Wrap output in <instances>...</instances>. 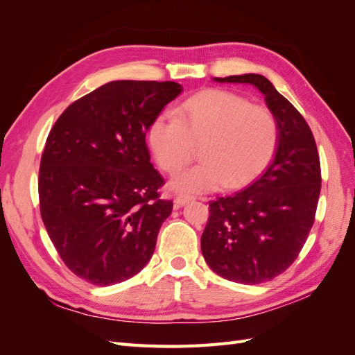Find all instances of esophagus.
Here are the masks:
<instances>
[{"mask_svg": "<svg viewBox=\"0 0 355 355\" xmlns=\"http://www.w3.org/2000/svg\"><path fill=\"white\" fill-rule=\"evenodd\" d=\"M192 200H194V197H191V196H178V197L175 198V207L185 206V204H188V202L192 201Z\"/></svg>", "mask_w": 355, "mask_h": 355, "instance_id": "obj_1", "label": "esophagus"}]
</instances>
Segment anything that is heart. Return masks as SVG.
I'll use <instances>...</instances> for the list:
<instances>
[{
    "mask_svg": "<svg viewBox=\"0 0 355 355\" xmlns=\"http://www.w3.org/2000/svg\"><path fill=\"white\" fill-rule=\"evenodd\" d=\"M278 139L280 127L270 110L219 89L192 96L175 115L161 112L148 128L149 148L170 175L184 168L201 145V163L170 182L175 191L192 194L247 185L271 163Z\"/></svg>",
    "mask_w": 355,
    "mask_h": 355,
    "instance_id": "heart-1",
    "label": "heart"
}]
</instances>
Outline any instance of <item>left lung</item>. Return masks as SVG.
I'll list each match as a JSON object with an SVG mask.
<instances>
[{
	"instance_id": "left-lung-1",
	"label": "left lung",
	"mask_w": 355,
	"mask_h": 355,
	"mask_svg": "<svg viewBox=\"0 0 355 355\" xmlns=\"http://www.w3.org/2000/svg\"><path fill=\"white\" fill-rule=\"evenodd\" d=\"M252 84L278 121L274 158L253 184L209 204L201 252L218 275L261 284L295 262L313 228L321 189L320 157L305 118L259 73L214 78Z\"/></svg>"
}]
</instances>
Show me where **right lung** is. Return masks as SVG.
<instances>
[{"label":"right lung","instance_id":"obj_1","mask_svg":"<svg viewBox=\"0 0 355 355\" xmlns=\"http://www.w3.org/2000/svg\"><path fill=\"white\" fill-rule=\"evenodd\" d=\"M182 93L175 81H111L71 103L41 155L40 210L69 270L94 286L128 280L149 262L173 202L145 135Z\"/></svg>","mask_w":355,"mask_h":355}]
</instances>
